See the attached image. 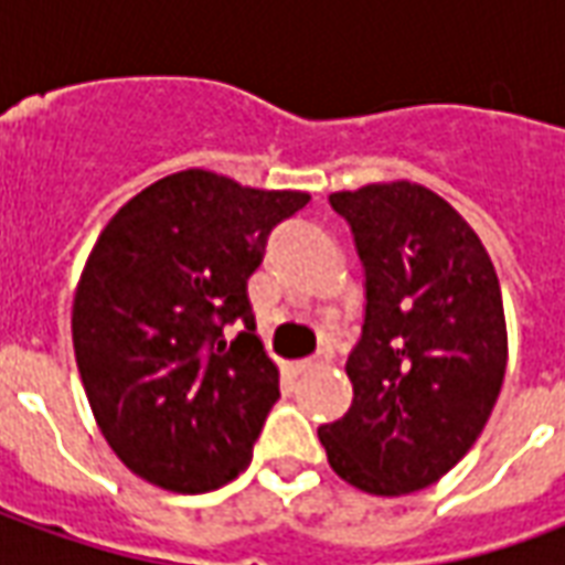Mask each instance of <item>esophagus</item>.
Segmentation results:
<instances>
[{
  "instance_id": "obj_1",
  "label": "esophagus",
  "mask_w": 565,
  "mask_h": 565,
  "mask_svg": "<svg viewBox=\"0 0 565 565\" xmlns=\"http://www.w3.org/2000/svg\"><path fill=\"white\" fill-rule=\"evenodd\" d=\"M327 363H330V351H320L318 356H308V360H299V363H296V375H306V372H315V369H320V366H327Z\"/></svg>"
}]
</instances>
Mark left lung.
Here are the masks:
<instances>
[{"mask_svg": "<svg viewBox=\"0 0 565 565\" xmlns=\"http://www.w3.org/2000/svg\"><path fill=\"white\" fill-rule=\"evenodd\" d=\"M363 263L354 403L318 429L339 478L375 497L450 472L497 405L509 342L493 263L448 202L408 181L332 193Z\"/></svg>", "mask_w": 565, "mask_h": 565, "instance_id": "1", "label": "left lung"}]
</instances>
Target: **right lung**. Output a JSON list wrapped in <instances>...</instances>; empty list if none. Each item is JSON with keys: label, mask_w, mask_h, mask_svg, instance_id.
Here are the masks:
<instances>
[{"label": "right lung", "mask_w": 565, "mask_h": 565, "mask_svg": "<svg viewBox=\"0 0 565 565\" xmlns=\"http://www.w3.org/2000/svg\"><path fill=\"white\" fill-rule=\"evenodd\" d=\"M308 199L186 169L129 199L96 238L72 306L75 360L103 436L150 484L205 493L250 462L281 391L247 278Z\"/></svg>", "instance_id": "right-lung-1"}]
</instances>
